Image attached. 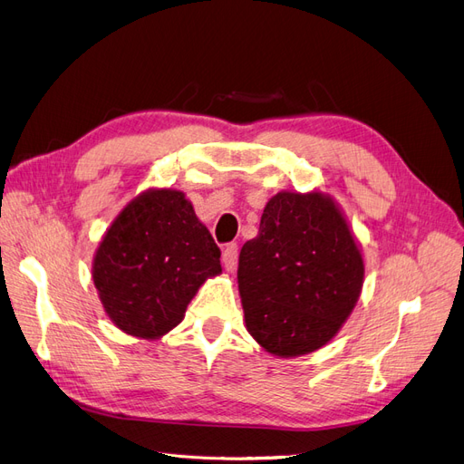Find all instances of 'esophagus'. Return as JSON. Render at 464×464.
I'll use <instances>...</instances> for the list:
<instances>
[{"mask_svg": "<svg viewBox=\"0 0 464 464\" xmlns=\"http://www.w3.org/2000/svg\"><path fill=\"white\" fill-rule=\"evenodd\" d=\"M222 265L224 269L228 273L236 271V265H237V246L236 244H228L222 251Z\"/></svg>", "mask_w": 464, "mask_h": 464, "instance_id": "obj_1", "label": "esophagus"}]
</instances>
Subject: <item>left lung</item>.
Segmentation results:
<instances>
[{"instance_id":"8db88e82","label":"left lung","mask_w":464,"mask_h":464,"mask_svg":"<svg viewBox=\"0 0 464 464\" xmlns=\"http://www.w3.org/2000/svg\"><path fill=\"white\" fill-rule=\"evenodd\" d=\"M363 273L358 237L329 193L278 191L237 259L246 329L276 358L312 354L353 314Z\"/></svg>"}]
</instances>
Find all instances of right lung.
I'll return each mask as SVG.
<instances>
[{
    "mask_svg": "<svg viewBox=\"0 0 464 464\" xmlns=\"http://www.w3.org/2000/svg\"><path fill=\"white\" fill-rule=\"evenodd\" d=\"M220 249L184 191L149 188L111 220L92 259V283L108 319L135 339L157 341L178 327Z\"/></svg>",
    "mask_w": 464,
    "mask_h": 464,
    "instance_id": "obj_1",
    "label": "right lung"
}]
</instances>
